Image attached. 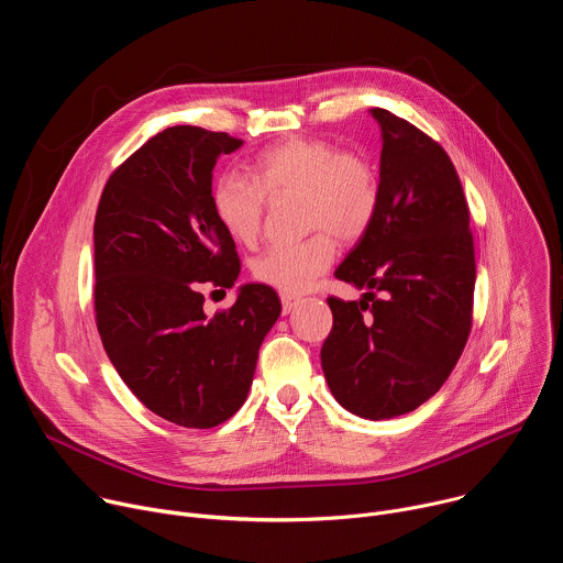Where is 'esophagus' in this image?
Wrapping results in <instances>:
<instances>
[{
    "label": "esophagus",
    "mask_w": 563,
    "mask_h": 563,
    "mask_svg": "<svg viewBox=\"0 0 563 563\" xmlns=\"http://www.w3.org/2000/svg\"><path fill=\"white\" fill-rule=\"evenodd\" d=\"M280 302H283V313H291L300 305V300L289 294H280Z\"/></svg>",
    "instance_id": "34e87169"
}]
</instances>
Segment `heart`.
Masks as SVG:
<instances>
[{
  "instance_id": "b5f03b06",
  "label": "heart",
  "mask_w": 563,
  "mask_h": 563,
  "mask_svg": "<svg viewBox=\"0 0 563 563\" xmlns=\"http://www.w3.org/2000/svg\"><path fill=\"white\" fill-rule=\"evenodd\" d=\"M300 194V209L311 235L296 243L269 245L252 265L254 278L283 294L305 291L323 274L336 254V238L354 243L372 227L380 183L369 159L354 151H339L320 137L291 135L263 148L247 169V178L222 174L213 180L211 211L227 235L252 245L265 218V198Z\"/></svg>"
}]
</instances>
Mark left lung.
Listing matches in <instances>:
<instances>
[{"mask_svg": "<svg viewBox=\"0 0 563 563\" xmlns=\"http://www.w3.org/2000/svg\"><path fill=\"white\" fill-rule=\"evenodd\" d=\"M369 113L383 137L380 202L336 269L365 294L328 298L334 325L320 365L345 410L383 421L417 410L454 369L472 328L476 267L467 202L443 146L385 109Z\"/></svg>", "mask_w": 563, "mask_h": 563, "instance_id": "1", "label": "left lung"}]
</instances>
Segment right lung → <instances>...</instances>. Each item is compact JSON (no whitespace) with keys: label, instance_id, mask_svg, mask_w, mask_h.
I'll return each mask as SVG.
<instances>
[{"label":"right lung","instance_id":"right-lung-1","mask_svg":"<svg viewBox=\"0 0 563 563\" xmlns=\"http://www.w3.org/2000/svg\"><path fill=\"white\" fill-rule=\"evenodd\" d=\"M243 140L169 126L109 178L93 224L96 320L109 361L157 417L216 428L250 394L258 350L280 316L261 283L209 318L202 285L233 287L235 243L211 211L218 157Z\"/></svg>","mask_w":563,"mask_h":563}]
</instances>
